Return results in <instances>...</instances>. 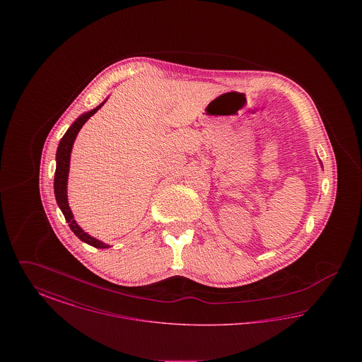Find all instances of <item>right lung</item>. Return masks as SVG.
<instances>
[{"instance_id":"right-lung-1","label":"right lung","mask_w":362,"mask_h":362,"mask_svg":"<svg viewBox=\"0 0 362 362\" xmlns=\"http://www.w3.org/2000/svg\"><path fill=\"white\" fill-rule=\"evenodd\" d=\"M98 105L96 108L88 111L84 115H81L80 118H77L74 123L68 129V132L64 134V137L61 138L58 149H57V168H55V176H54V192H55V199L59 209L62 210L65 220L69 223L71 232L80 239V240L86 241V244L93 245L96 248H108L110 245L102 243L92 236H89L86 233L77 223L73 218V214L70 211L69 204H68V194H66V185H68V173H69L70 153H71V148H73V142L77 137L80 129L83 127V124L86 123L102 105Z\"/></svg>"}]
</instances>
